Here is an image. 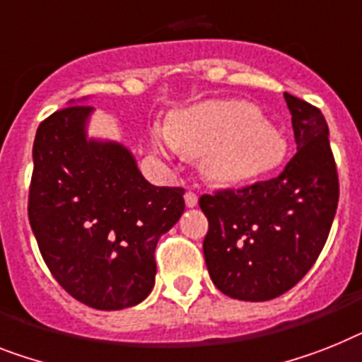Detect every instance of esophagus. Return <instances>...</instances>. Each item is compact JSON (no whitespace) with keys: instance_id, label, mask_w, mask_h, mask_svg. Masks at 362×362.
<instances>
[{"instance_id":"obj_1","label":"esophagus","mask_w":362,"mask_h":362,"mask_svg":"<svg viewBox=\"0 0 362 362\" xmlns=\"http://www.w3.org/2000/svg\"><path fill=\"white\" fill-rule=\"evenodd\" d=\"M185 203H187V207H196L198 205V196L192 190H188V192H185Z\"/></svg>"}]
</instances>
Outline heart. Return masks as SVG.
Wrapping results in <instances>:
<instances>
[{"instance_id":"b5f03b06","label":"heart","mask_w":362,"mask_h":362,"mask_svg":"<svg viewBox=\"0 0 362 362\" xmlns=\"http://www.w3.org/2000/svg\"><path fill=\"white\" fill-rule=\"evenodd\" d=\"M155 148H175L203 157V172L214 183L244 185L272 174L286 157L281 131L242 100H213L175 112L168 133L155 134Z\"/></svg>"}]
</instances>
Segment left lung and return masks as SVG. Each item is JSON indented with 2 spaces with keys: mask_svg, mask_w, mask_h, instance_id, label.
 I'll return each mask as SVG.
<instances>
[{
  "mask_svg": "<svg viewBox=\"0 0 362 362\" xmlns=\"http://www.w3.org/2000/svg\"><path fill=\"white\" fill-rule=\"evenodd\" d=\"M298 151L270 181L203 194L209 220L203 255L220 292L268 301L291 291L315 264L339 205L329 127L320 109L285 92Z\"/></svg>",
  "mask_w": 362,
  "mask_h": 362,
  "instance_id": "left-lung-1",
  "label": "left lung"
}]
</instances>
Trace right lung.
<instances>
[{
  "mask_svg": "<svg viewBox=\"0 0 362 362\" xmlns=\"http://www.w3.org/2000/svg\"><path fill=\"white\" fill-rule=\"evenodd\" d=\"M92 107L42 122L33 144L29 223L57 283L98 310L127 309L155 285V247L185 211V190L155 187L133 153L86 136Z\"/></svg>",
  "mask_w": 362,
  "mask_h": 362,
  "instance_id": "add662e5",
  "label": "right lung"
}]
</instances>
